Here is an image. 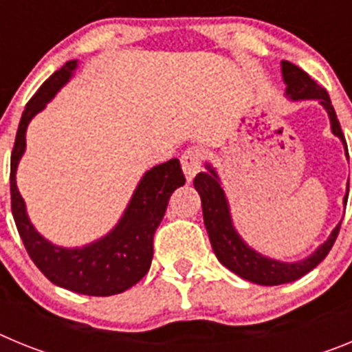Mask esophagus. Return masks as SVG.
<instances>
[{
  "label": "esophagus",
  "mask_w": 352,
  "mask_h": 352,
  "mask_svg": "<svg viewBox=\"0 0 352 352\" xmlns=\"http://www.w3.org/2000/svg\"><path fill=\"white\" fill-rule=\"evenodd\" d=\"M201 166H203V153H201V149L188 148L182 155V167L186 176V182H192L195 178V174L201 170Z\"/></svg>",
  "instance_id": "esophagus-1"
}]
</instances>
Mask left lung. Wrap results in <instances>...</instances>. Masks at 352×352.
Instances as JSON below:
<instances>
[{
    "label": "left lung",
    "mask_w": 352,
    "mask_h": 352,
    "mask_svg": "<svg viewBox=\"0 0 352 352\" xmlns=\"http://www.w3.org/2000/svg\"><path fill=\"white\" fill-rule=\"evenodd\" d=\"M282 77L285 82V96L289 100H317L328 113L331 132L337 135L344 144L347 155V144L342 133L340 123L337 120L329 95L322 86L316 82L312 77L298 68L296 65L282 61ZM349 158V155H347ZM206 173H199L194 179L195 190L201 195V204H203L204 226H206L208 236H210L211 247H213L214 256L227 270H231L234 275L241 276L252 284L259 285H280L287 282H294L312 272L317 264L321 263L328 252L333 247L340 231V222L337 223L331 234L328 236L324 243L319 245L309 257L294 263H285V261L272 259L268 256H263L261 252L254 250L250 245L245 241L236 231L232 223L231 208L226 197L220 178L214 167L206 164ZM347 194H349V185H347L346 195H344V204H347Z\"/></svg>",
    "instance_id": "8db88e82"
}]
</instances>
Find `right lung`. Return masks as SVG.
<instances>
[{"mask_svg": "<svg viewBox=\"0 0 352 352\" xmlns=\"http://www.w3.org/2000/svg\"><path fill=\"white\" fill-rule=\"evenodd\" d=\"M76 68L77 60H74L54 72L28 102L21 116L10 158L12 214L31 261L52 284L88 296H111L135 285L148 273L153 259L155 231L166 214L170 194L185 185V176L178 158L146 170L116 226L84 247H60L43 238L28 217L15 174L26 151L30 121L47 107Z\"/></svg>", "mask_w": 352, "mask_h": 352, "instance_id": "right-lung-1", "label": "right lung"}]
</instances>
